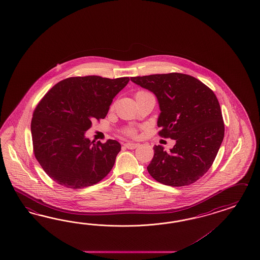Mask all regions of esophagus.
Listing matches in <instances>:
<instances>
[{"label": "esophagus", "mask_w": 260, "mask_h": 260, "mask_svg": "<svg viewBox=\"0 0 260 260\" xmlns=\"http://www.w3.org/2000/svg\"><path fill=\"white\" fill-rule=\"evenodd\" d=\"M124 146H125L126 148H128V149H134V148H136L138 147V145H137L136 143H126V144H124Z\"/></svg>", "instance_id": "obj_1"}]
</instances>
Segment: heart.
I'll use <instances>...</instances> for the list:
<instances>
[{"label":"heart","instance_id":"obj_1","mask_svg":"<svg viewBox=\"0 0 260 260\" xmlns=\"http://www.w3.org/2000/svg\"><path fill=\"white\" fill-rule=\"evenodd\" d=\"M147 93H148V91H139L135 94V98L139 96V95H143V94H147ZM125 133L126 134H128V135H134L135 134V131H134V128H128V129H126Z\"/></svg>","mask_w":260,"mask_h":260}]
</instances>
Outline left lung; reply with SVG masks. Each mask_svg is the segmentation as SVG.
I'll use <instances>...</instances> for the list:
<instances>
[{"mask_svg": "<svg viewBox=\"0 0 260 260\" xmlns=\"http://www.w3.org/2000/svg\"><path fill=\"white\" fill-rule=\"evenodd\" d=\"M157 98L159 135L176 141L170 152L154 146L148 171L157 182L170 186L195 183L210 169L224 137L218 99L195 77L171 73L131 77Z\"/></svg>", "mask_w": 260, "mask_h": 260, "instance_id": "obj_1", "label": "left lung"}]
</instances>
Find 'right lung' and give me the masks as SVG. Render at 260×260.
Returning a JSON list of instances; mask_svg holds the SVG:
<instances>
[{
	"label": "right lung",
	"mask_w": 260,
	"mask_h": 260,
	"mask_svg": "<svg viewBox=\"0 0 260 260\" xmlns=\"http://www.w3.org/2000/svg\"><path fill=\"white\" fill-rule=\"evenodd\" d=\"M128 77H69L58 82L38 104L31 121L36 159L58 184L78 189L109 174L121 150L117 141L96 144L85 136L91 121L105 118L112 99Z\"/></svg>",
	"instance_id": "right-lung-1"
}]
</instances>
